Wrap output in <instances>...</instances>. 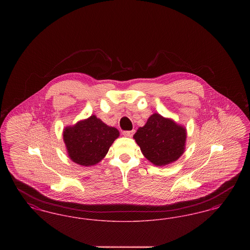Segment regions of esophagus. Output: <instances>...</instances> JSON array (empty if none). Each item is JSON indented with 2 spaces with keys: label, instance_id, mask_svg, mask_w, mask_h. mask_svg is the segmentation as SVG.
Here are the masks:
<instances>
[{
  "label": "esophagus",
  "instance_id": "esophagus-1",
  "mask_svg": "<svg viewBox=\"0 0 250 250\" xmlns=\"http://www.w3.org/2000/svg\"><path fill=\"white\" fill-rule=\"evenodd\" d=\"M134 133H135L134 129L130 131H124V132H123L124 136H126V137H132V136L134 135Z\"/></svg>",
  "mask_w": 250,
  "mask_h": 250
}]
</instances>
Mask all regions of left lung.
I'll list each match as a JSON object with an SVG mask.
<instances>
[{
  "label": "left lung",
  "instance_id": "8db88e82",
  "mask_svg": "<svg viewBox=\"0 0 250 250\" xmlns=\"http://www.w3.org/2000/svg\"><path fill=\"white\" fill-rule=\"evenodd\" d=\"M133 138L150 162L155 166H166L184 154L187 130L173 120L154 113Z\"/></svg>",
  "mask_w": 250,
  "mask_h": 250
}]
</instances>
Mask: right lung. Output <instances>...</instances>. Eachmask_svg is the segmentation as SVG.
<instances>
[{"label": "right lung", "mask_w": 250, "mask_h": 250, "mask_svg": "<svg viewBox=\"0 0 250 250\" xmlns=\"http://www.w3.org/2000/svg\"><path fill=\"white\" fill-rule=\"evenodd\" d=\"M119 135L115 127L108 126L95 115L65 127L62 133L68 156L85 167L100 162Z\"/></svg>", "instance_id": "obj_1"}]
</instances>
